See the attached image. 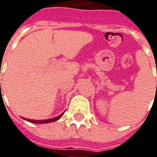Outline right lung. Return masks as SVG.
I'll return each instance as SVG.
<instances>
[{"label": "right lung", "mask_w": 157, "mask_h": 157, "mask_svg": "<svg viewBox=\"0 0 157 157\" xmlns=\"http://www.w3.org/2000/svg\"><path fill=\"white\" fill-rule=\"evenodd\" d=\"M63 113H61L60 115H59L58 117H54V118H51V119H47V120H32V119H27V118H24L25 120H26L28 122H33V123H49V122H55V121H57L61 117L63 116Z\"/></svg>", "instance_id": "obj_1"}]
</instances>
